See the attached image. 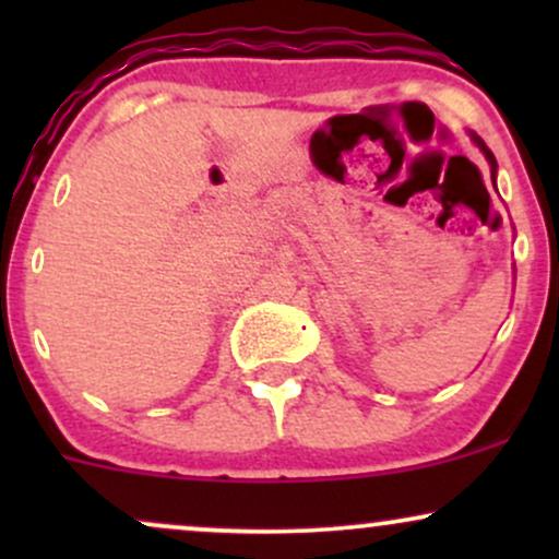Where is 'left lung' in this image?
<instances>
[{
	"label": "left lung",
	"mask_w": 559,
	"mask_h": 559,
	"mask_svg": "<svg viewBox=\"0 0 559 559\" xmlns=\"http://www.w3.org/2000/svg\"><path fill=\"white\" fill-rule=\"evenodd\" d=\"M473 141H476V144L480 146V152H484L486 155V159H489V165H491V178H493V173H497V159H493V155H491V150L489 146L484 144V141H480V136H476V133H473Z\"/></svg>",
	"instance_id": "left-lung-1"
}]
</instances>
